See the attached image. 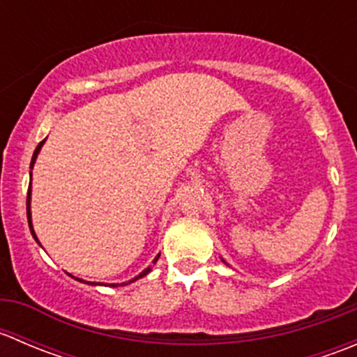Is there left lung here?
Here are the masks:
<instances>
[{
  "instance_id": "obj_1",
  "label": "left lung",
  "mask_w": 357,
  "mask_h": 357,
  "mask_svg": "<svg viewBox=\"0 0 357 357\" xmlns=\"http://www.w3.org/2000/svg\"><path fill=\"white\" fill-rule=\"evenodd\" d=\"M222 262H225V261H222ZM225 264H226V262H225Z\"/></svg>"
}]
</instances>
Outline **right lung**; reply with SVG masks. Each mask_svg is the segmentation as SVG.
<instances>
[{
	"instance_id": "obj_1",
	"label": "right lung",
	"mask_w": 357,
	"mask_h": 357,
	"mask_svg": "<svg viewBox=\"0 0 357 357\" xmlns=\"http://www.w3.org/2000/svg\"><path fill=\"white\" fill-rule=\"evenodd\" d=\"M45 142H46V139H43V142L39 143V145H38V149L34 150V155H32V160H31V179H32V167H34V164H36V158H38V153L41 152V146L45 145ZM31 193H32V192H31V185H29V192H27V221H29V229H31V233H32V236H34V240H36V242L39 243L38 236H36V231H34V228H32V215H31ZM158 257H160V254H158L157 257L153 259V261H152V264H155V262L158 261ZM150 271H152V266H149V268H146V269H143V271L139 273L138 276H135V278H132V280H129V282L122 283V287H124V285H129V283H132V282H136V280L143 278V276H146V275H149ZM68 276H72V275H68ZM72 278H74V280H77V282H81V283H88V285H103V283L84 282V280H81V278H75V276H72ZM112 287H119V283H117V285H115V283H114V285H112Z\"/></svg>"
}]
</instances>
